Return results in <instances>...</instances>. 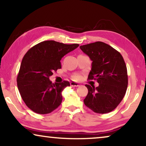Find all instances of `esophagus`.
Masks as SVG:
<instances>
[{
	"label": "esophagus",
	"mask_w": 146,
	"mask_h": 146,
	"mask_svg": "<svg viewBox=\"0 0 146 146\" xmlns=\"http://www.w3.org/2000/svg\"><path fill=\"white\" fill-rule=\"evenodd\" d=\"M70 86L74 87H78L80 86V84H79L78 83L75 82H70Z\"/></svg>",
	"instance_id": "obj_1"
}]
</instances>
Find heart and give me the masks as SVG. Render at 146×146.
Wrapping results in <instances>:
<instances>
[{
  "mask_svg": "<svg viewBox=\"0 0 146 146\" xmlns=\"http://www.w3.org/2000/svg\"><path fill=\"white\" fill-rule=\"evenodd\" d=\"M74 78L76 79V80L78 79V78H79V76H78V75H76V76H74Z\"/></svg>",
  "mask_w": 146,
  "mask_h": 146,
  "instance_id": "obj_1",
  "label": "heart"
}]
</instances>
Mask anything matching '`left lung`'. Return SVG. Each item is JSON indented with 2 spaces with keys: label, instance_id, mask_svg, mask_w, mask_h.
Wrapping results in <instances>:
<instances>
[{
  "label": "left lung",
  "instance_id": "obj_1",
  "mask_svg": "<svg viewBox=\"0 0 146 146\" xmlns=\"http://www.w3.org/2000/svg\"><path fill=\"white\" fill-rule=\"evenodd\" d=\"M92 61L88 80H96V88L88 84L84 104L93 111L106 113L113 110L122 100L127 87V68L121 54L102 42L80 46Z\"/></svg>",
  "mask_w": 146,
  "mask_h": 146
}]
</instances>
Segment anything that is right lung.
<instances>
[{
    "label": "right lung",
    "instance_id": "obj_1",
    "mask_svg": "<svg viewBox=\"0 0 146 146\" xmlns=\"http://www.w3.org/2000/svg\"><path fill=\"white\" fill-rule=\"evenodd\" d=\"M78 44H65L54 40L41 42L24 56L17 76V86L25 104L40 114L49 113L62 100V92L70 86L68 81L52 83L49 77L61 68L64 56L78 47Z\"/></svg>",
    "mask_w": 146,
    "mask_h": 146
}]
</instances>
